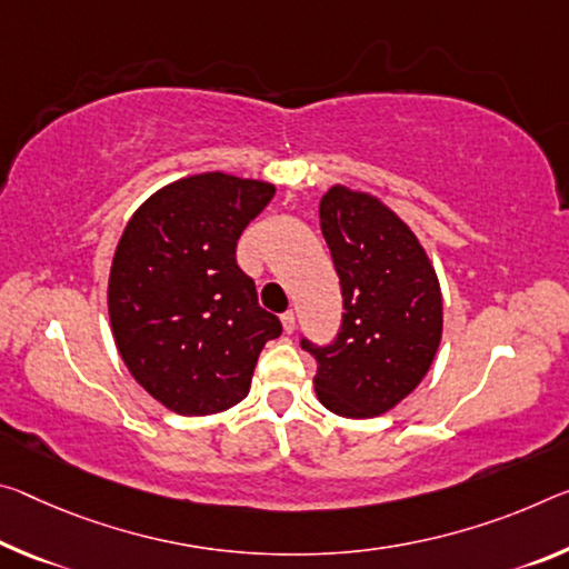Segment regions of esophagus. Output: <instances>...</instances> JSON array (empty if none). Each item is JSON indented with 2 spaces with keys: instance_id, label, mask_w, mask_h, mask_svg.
<instances>
[{
  "instance_id": "obj_1",
  "label": "esophagus",
  "mask_w": 569,
  "mask_h": 569,
  "mask_svg": "<svg viewBox=\"0 0 569 569\" xmlns=\"http://www.w3.org/2000/svg\"><path fill=\"white\" fill-rule=\"evenodd\" d=\"M281 323H283V331H286V333H293V331H296V317H293V311H286L283 317H281Z\"/></svg>"
}]
</instances>
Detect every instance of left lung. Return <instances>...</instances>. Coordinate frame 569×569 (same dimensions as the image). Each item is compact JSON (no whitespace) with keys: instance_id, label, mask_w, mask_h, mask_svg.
<instances>
[{"instance_id":"obj_1","label":"left lung","mask_w":569,"mask_h":569,"mask_svg":"<svg viewBox=\"0 0 569 569\" xmlns=\"http://www.w3.org/2000/svg\"><path fill=\"white\" fill-rule=\"evenodd\" d=\"M319 220L341 283L337 339L301 347L317 359V398L341 418L392 410L422 382L443 337V296L426 248L390 207L333 184Z\"/></svg>"}]
</instances>
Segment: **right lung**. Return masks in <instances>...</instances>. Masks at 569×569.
<instances>
[{"instance_id": "right-lung-1", "label": "right lung", "mask_w": 569, "mask_h": 569, "mask_svg": "<svg viewBox=\"0 0 569 569\" xmlns=\"http://www.w3.org/2000/svg\"><path fill=\"white\" fill-rule=\"evenodd\" d=\"M276 187L204 171L161 187L131 214L108 276V317L123 365L177 415L238 405L281 321L258 306L238 238Z\"/></svg>"}]
</instances>
